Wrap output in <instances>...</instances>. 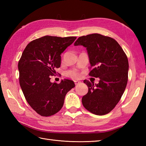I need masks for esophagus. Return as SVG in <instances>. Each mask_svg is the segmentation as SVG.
Listing matches in <instances>:
<instances>
[{
	"instance_id": "34e87169",
	"label": "esophagus",
	"mask_w": 146,
	"mask_h": 146,
	"mask_svg": "<svg viewBox=\"0 0 146 146\" xmlns=\"http://www.w3.org/2000/svg\"><path fill=\"white\" fill-rule=\"evenodd\" d=\"M75 82V85H78V84H80V83H81V82H79V81H75V82Z\"/></svg>"
}]
</instances>
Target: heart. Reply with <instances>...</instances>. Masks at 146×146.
Instances as JSON below:
<instances>
[{"mask_svg":"<svg viewBox=\"0 0 146 146\" xmlns=\"http://www.w3.org/2000/svg\"><path fill=\"white\" fill-rule=\"evenodd\" d=\"M67 76L70 77L73 79H78L80 78V74L76 70H70L68 71L66 73Z\"/></svg>","mask_w":146,"mask_h":146,"instance_id":"obj_1","label":"heart"}]
</instances>
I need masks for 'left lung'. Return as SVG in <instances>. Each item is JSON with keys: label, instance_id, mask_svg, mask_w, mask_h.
<instances>
[{"label": "left lung", "instance_id": "1", "mask_svg": "<svg viewBox=\"0 0 146 146\" xmlns=\"http://www.w3.org/2000/svg\"><path fill=\"white\" fill-rule=\"evenodd\" d=\"M75 46L86 48L90 71L89 75L99 78L95 84L84 82L88 92L82 97V104L91 113L103 115L112 110L119 103L128 81L129 62L122 48L115 40L100 34L80 37Z\"/></svg>", "mask_w": 146, "mask_h": 146}]
</instances>
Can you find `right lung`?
Returning a JSON list of instances; mask_svg holds the SVG:
<instances>
[{
	"label": "right lung",
	"mask_w": 146,
	"mask_h": 146,
	"mask_svg": "<svg viewBox=\"0 0 146 146\" xmlns=\"http://www.w3.org/2000/svg\"><path fill=\"white\" fill-rule=\"evenodd\" d=\"M76 37L45 36L27 45L19 61V83L33 110L43 117L51 116L63 107L65 96L75 86L72 80L51 82L56 68L61 65V54Z\"/></svg>",
	"instance_id": "add662e5"
}]
</instances>
